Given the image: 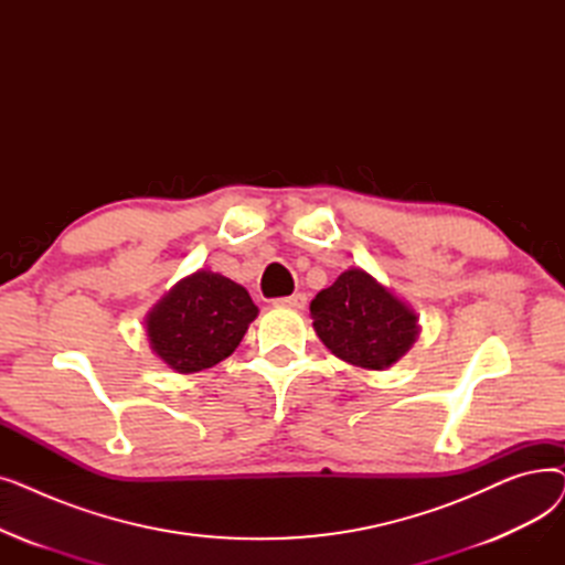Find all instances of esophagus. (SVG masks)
<instances>
[{
	"mask_svg": "<svg viewBox=\"0 0 565 565\" xmlns=\"http://www.w3.org/2000/svg\"><path fill=\"white\" fill-rule=\"evenodd\" d=\"M275 307L305 309L307 307V295L305 292H295V295H288V298H279V300H275Z\"/></svg>",
	"mask_w": 565,
	"mask_h": 565,
	"instance_id": "34e87169",
	"label": "esophagus"
}]
</instances>
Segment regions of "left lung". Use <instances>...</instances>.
Listing matches in <instances>:
<instances>
[{"label":"left lung","mask_w":565,"mask_h":565,"mask_svg":"<svg viewBox=\"0 0 565 565\" xmlns=\"http://www.w3.org/2000/svg\"><path fill=\"white\" fill-rule=\"evenodd\" d=\"M318 339L339 360L384 371L419 337V316L360 267H350L311 300Z\"/></svg>","instance_id":"1"}]
</instances>
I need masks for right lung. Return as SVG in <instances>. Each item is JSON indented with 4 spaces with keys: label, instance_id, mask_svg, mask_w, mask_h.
<instances>
[{
    "label": "right lung",
    "instance_id": "right-lung-1",
    "mask_svg": "<svg viewBox=\"0 0 565 565\" xmlns=\"http://www.w3.org/2000/svg\"><path fill=\"white\" fill-rule=\"evenodd\" d=\"M256 316L258 307L241 284L199 270L178 281L148 311L146 332L169 369L196 373L226 360Z\"/></svg>",
    "mask_w": 565,
    "mask_h": 565
}]
</instances>
